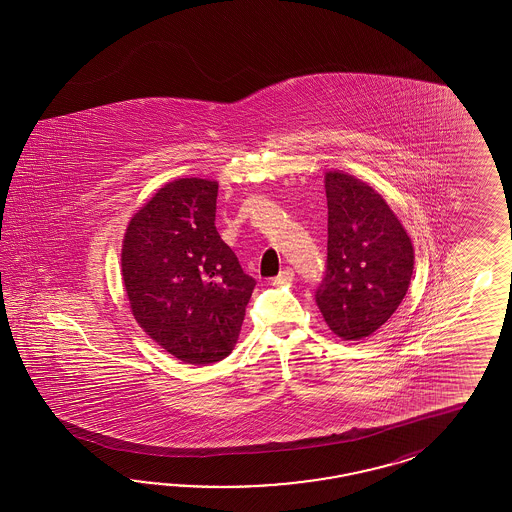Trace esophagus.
Wrapping results in <instances>:
<instances>
[{"mask_svg":"<svg viewBox=\"0 0 512 512\" xmlns=\"http://www.w3.org/2000/svg\"><path fill=\"white\" fill-rule=\"evenodd\" d=\"M295 279V272H293V268H283L281 272H279L278 276L274 278V283H287V281H293Z\"/></svg>","mask_w":512,"mask_h":512,"instance_id":"1","label":"esophagus"}]
</instances>
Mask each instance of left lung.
Returning a JSON list of instances; mask_svg holds the SVG:
<instances>
[{
	"label": "left lung",
	"instance_id": "1",
	"mask_svg": "<svg viewBox=\"0 0 512 512\" xmlns=\"http://www.w3.org/2000/svg\"><path fill=\"white\" fill-rule=\"evenodd\" d=\"M328 246L315 302L343 340H362L387 323L413 276V246L372 187L326 172Z\"/></svg>",
	"mask_w": 512,
	"mask_h": 512
}]
</instances>
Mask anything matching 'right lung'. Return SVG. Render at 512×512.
Listing matches in <instances>:
<instances>
[{
	"label": "right lung",
	"instance_id": "1",
	"mask_svg": "<svg viewBox=\"0 0 512 512\" xmlns=\"http://www.w3.org/2000/svg\"><path fill=\"white\" fill-rule=\"evenodd\" d=\"M217 182L182 178L133 216L122 276L144 332L186 364L233 351L255 287L216 229Z\"/></svg>",
	"mask_w": 512,
	"mask_h": 512
}]
</instances>
